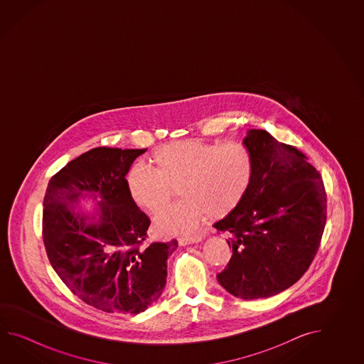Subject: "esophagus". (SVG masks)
Here are the masks:
<instances>
[{
  "label": "esophagus",
  "mask_w": 364,
  "mask_h": 364,
  "mask_svg": "<svg viewBox=\"0 0 364 364\" xmlns=\"http://www.w3.org/2000/svg\"><path fill=\"white\" fill-rule=\"evenodd\" d=\"M203 240L201 235H193V237H186V238H179V246H188V245H193V243H199Z\"/></svg>",
  "instance_id": "obj_1"
}]
</instances>
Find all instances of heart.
Instances as JSON below:
<instances>
[{
  "label": "heart",
  "mask_w": 364,
  "mask_h": 364,
  "mask_svg": "<svg viewBox=\"0 0 364 364\" xmlns=\"http://www.w3.org/2000/svg\"><path fill=\"white\" fill-rule=\"evenodd\" d=\"M152 171L134 165L124 177L132 203L151 213L165 208L178 187L182 199L156 217L161 235H190L201 221L223 218L246 196L254 176V157L242 141L183 139L157 148Z\"/></svg>",
  "instance_id": "1"
}]
</instances>
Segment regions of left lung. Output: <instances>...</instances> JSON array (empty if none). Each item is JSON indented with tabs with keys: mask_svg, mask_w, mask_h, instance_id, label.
Wrapping results in <instances>:
<instances>
[{
	"mask_svg": "<svg viewBox=\"0 0 364 364\" xmlns=\"http://www.w3.org/2000/svg\"><path fill=\"white\" fill-rule=\"evenodd\" d=\"M243 144L254 157V176L240 205L215 224L230 234L232 248L217 281L251 301L279 294L309 269L324 232L326 195L318 171L296 148L256 129Z\"/></svg>",
	"mask_w": 364,
	"mask_h": 364,
	"instance_id": "1",
	"label": "left lung"
}]
</instances>
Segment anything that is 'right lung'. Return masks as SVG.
Instances as JSON below:
<instances>
[{"mask_svg":"<svg viewBox=\"0 0 364 364\" xmlns=\"http://www.w3.org/2000/svg\"><path fill=\"white\" fill-rule=\"evenodd\" d=\"M146 151L93 148L53 176L44 196L49 262L77 298L105 312L136 315L155 303L168 256L178 247L173 240L140 248L151 221L130 199L124 177Z\"/></svg>","mask_w":364,"mask_h":364,"instance_id":"add662e5","label":"right lung"}]
</instances>
